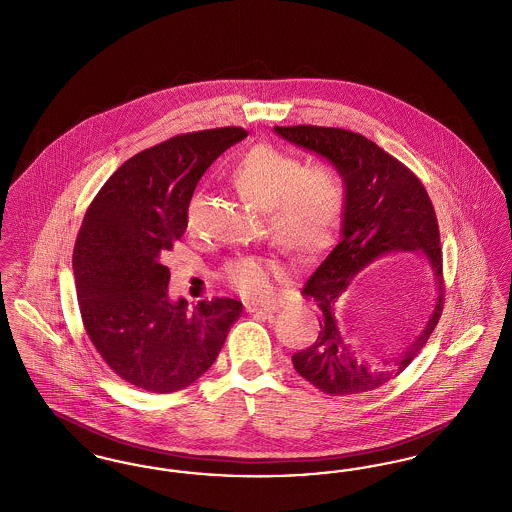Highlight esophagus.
<instances>
[{
	"instance_id": "1",
	"label": "esophagus",
	"mask_w": 512,
	"mask_h": 512,
	"mask_svg": "<svg viewBox=\"0 0 512 512\" xmlns=\"http://www.w3.org/2000/svg\"><path fill=\"white\" fill-rule=\"evenodd\" d=\"M280 309V305L276 303V301H261V303H257V301H247L245 303V311L247 313H276Z\"/></svg>"
}]
</instances>
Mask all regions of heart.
<instances>
[{
  "label": "heart",
  "instance_id": "1",
  "mask_svg": "<svg viewBox=\"0 0 512 512\" xmlns=\"http://www.w3.org/2000/svg\"><path fill=\"white\" fill-rule=\"evenodd\" d=\"M236 194L257 211H267L272 240L295 253H315L332 238L343 209V182L328 165H307L272 146L242 153L228 171ZM280 267L267 257H242L224 268V280L245 297H263L280 280Z\"/></svg>",
  "mask_w": 512,
  "mask_h": 512
}]
</instances>
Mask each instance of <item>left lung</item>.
I'll list each match as a JSON object with an SVG mask.
<instances>
[{"label": "left lung", "instance_id": "1", "mask_svg": "<svg viewBox=\"0 0 512 512\" xmlns=\"http://www.w3.org/2000/svg\"><path fill=\"white\" fill-rule=\"evenodd\" d=\"M274 132L326 159L345 192L340 240L303 286V295L317 303L320 330L313 345L293 355V368L328 395L376 390L411 365L441 315V247L432 201L413 172L361 134L305 124L274 126ZM399 252H416L429 265L437 297L412 340L376 364L361 358L344 336L339 303L361 269Z\"/></svg>", "mask_w": 512, "mask_h": 512}]
</instances>
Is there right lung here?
I'll return each mask as SVG.
<instances>
[{"instance_id":"obj_1","label":"right lung","mask_w":512,"mask_h":512,"mask_svg":"<svg viewBox=\"0 0 512 512\" xmlns=\"http://www.w3.org/2000/svg\"><path fill=\"white\" fill-rule=\"evenodd\" d=\"M244 138V128L228 126L149 147L111 174L84 215L73 253L82 322L103 361L136 388L194 384L242 315V301L228 297L194 309L172 299L161 259L188 226L201 176Z\"/></svg>"}]
</instances>
